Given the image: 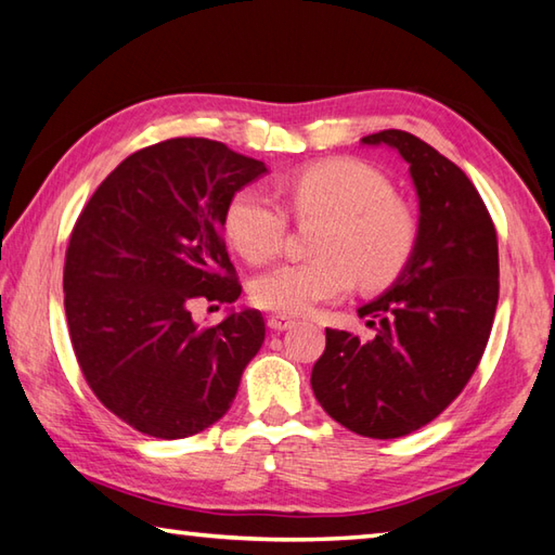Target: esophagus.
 Returning <instances> with one entry per match:
<instances>
[{
	"mask_svg": "<svg viewBox=\"0 0 555 555\" xmlns=\"http://www.w3.org/2000/svg\"><path fill=\"white\" fill-rule=\"evenodd\" d=\"M267 325H269V330H274V332H284L288 327H294L296 320L288 318V315H271L267 320Z\"/></svg>",
	"mask_w": 555,
	"mask_h": 555,
	"instance_id": "1",
	"label": "esophagus"
}]
</instances>
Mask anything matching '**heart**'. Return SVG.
<instances>
[{"label": "heart", "instance_id": "heart-1", "mask_svg": "<svg viewBox=\"0 0 555 555\" xmlns=\"http://www.w3.org/2000/svg\"><path fill=\"white\" fill-rule=\"evenodd\" d=\"M300 218H327L318 259L286 261L251 284V300L279 315H304L318 304L347 296L354 279L366 288L396 281L417 247V220L396 189L359 159H322L300 167L288 186ZM225 235L251 264L284 249L288 210L269 191L247 186L230 198Z\"/></svg>", "mask_w": 555, "mask_h": 555}]
</instances>
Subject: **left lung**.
Segmentation results:
<instances>
[{"instance_id": "obj_1", "label": "left lung", "mask_w": 555, "mask_h": 555, "mask_svg": "<svg viewBox=\"0 0 555 555\" xmlns=\"http://www.w3.org/2000/svg\"><path fill=\"white\" fill-rule=\"evenodd\" d=\"M420 196L417 247L386 294L359 308L374 339L327 330L310 386L327 415L371 439L429 425L466 388L486 351L500 296L498 233L473 181L417 135L380 130Z\"/></svg>"}]
</instances>
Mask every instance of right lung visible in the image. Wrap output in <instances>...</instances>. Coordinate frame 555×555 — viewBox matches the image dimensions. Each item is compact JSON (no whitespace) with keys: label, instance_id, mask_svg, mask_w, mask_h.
Returning <instances> with one entry per match:
<instances>
[{"label":"right lung","instance_id":"obj_1","mask_svg":"<svg viewBox=\"0 0 555 555\" xmlns=\"http://www.w3.org/2000/svg\"><path fill=\"white\" fill-rule=\"evenodd\" d=\"M264 172L218 140H163L126 157L73 228L63 288L77 364L99 402L147 437L184 439L223 417L264 341L259 310L191 320L196 300L243 294L225 210Z\"/></svg>","mask_w":555,"mask_h":555}]
</instances>
